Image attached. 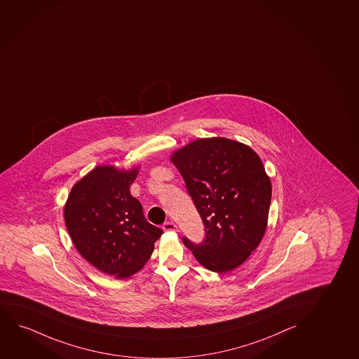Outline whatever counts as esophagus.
Masks as SVG:
<instances>
[{"mask_svg":"<svg viewBox=\"0 0 359 359\" xmlns=\"http://www.w3.org/2000/svg\"><path fill=\"white\" fill-rule=\"evenodd\" d=\"M163 231H177V226L173 222H165L163 224Z\"/></svg>","mask_w":359,"mask_h":359,"instance_id":"34e87169","label":"esophagus"}]
</instances>
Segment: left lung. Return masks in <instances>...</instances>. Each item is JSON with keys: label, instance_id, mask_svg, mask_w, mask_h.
<instances>
[{"label": "left lung", "instance_id": "8db88e82", "mask_svg": "<svg viewBox=\"0 0 359 359\" xmlns=\"http://www.w3.org/2000/svg\"><path fill=\"white\" fill-rule=\"evenodd\" d=\"M170 160L181 172L205 226V241L183 238L196 261L216 273L231 272L249 259L267 228L271 178L249 145L224 138H198Z\"/></svg>", "mask_w": 359, "mask_h": 359}]
</instances>
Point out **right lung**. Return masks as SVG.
<instances>
[{
    "label": "right lung",
    "mask_w": 359,
    "mask_h": 359,
    "mask_svg": "<svg viewBox=\"0 0 359 359\" xmlns=\"http://www.w3.org/2000/svg\"><path fill=\"white\" fill-rule=\"evenodd\" d=\"M138 168L95 166L74 184L64 206L69 236L82 257L118 279L144 267L163 231L150 224L130 186Z\"/></svg>",
    "instance_id": "add662e5"
}]
</instances>
